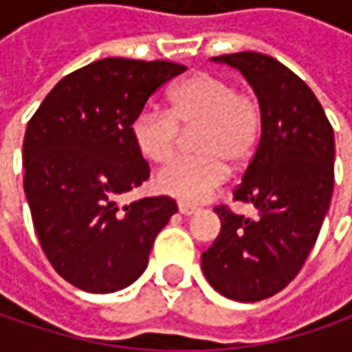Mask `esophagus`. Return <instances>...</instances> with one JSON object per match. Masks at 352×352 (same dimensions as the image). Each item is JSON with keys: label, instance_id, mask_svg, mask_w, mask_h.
Here are the masks:
<instances>
[{"label": "esophagus", "instance_id": "obj_1", "mask_svg": "<svg viewBox=\"0 0 352 352\" xmlns=\"http://www.w3.org/2000/svg\"><path fill=\"white\" fill-rule=\"evenodd\" d=\"M178 211H180L182 215H192V213H196L197 208L196 206H192V204H186V201H178Z\"/></svg>", "mask_w": 352, "mask_h": 352}]
</instances>
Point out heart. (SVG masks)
Returning <instances> with one entry per match:
<instances>
[{
  "instance_id": "b5f03b06",
  "label": "heart",
  "mask_w": 352,
  "mask_h": 352,
  "mask_svg": "<svg viewBox=\"0 0 352 352\" xmlns=\"http://www.w3.org/2000/svg\"><path fill=\"white\" fill-rule=\"evenodd\" d=\"M168 111L142 109L133 119L131 135L137 151L153 162L174 155L180 127L201 125L196 139L197 158H176L158 170L156 188L186 201H199L223 182L227 160L241 166L254 155L263 133L258 100L217 74L190 76L168 96Z\"/></svg>"
}]
</instances>
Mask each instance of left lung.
Masks as SVG:
<instances>
[{
    "label": "left lung",
    "mask_w": 352,
    "mask_h": 352,
    "mask_svg": "<svg viewBox=\"0 0 352 352\" xmlns=\"http://www.w3.org/2000/svg\"><path fill=\"white\" fill-rule=\"evenodd\" d=\"M247 78L263 109V133L236 201L256 219L215 208L221 231L201 254L213 290L235 302H261L284 290L318 241L333 196V127L314 91L261 52L213 56Z\"/></svg>",
    "instance_id": "8db88e82"
}]
</instances>
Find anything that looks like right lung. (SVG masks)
<instances>
[{"label":"right lung","instance_id":"add662e5","mask_svg":"<svg viewBox=\"0 0 352 352\" xmlns=\"http://www.w3.org/2000/svg\"><path fill=\"white\" fill-rule=\"evenodd\" d=\"M176 62L103 58L50 89L23 141L25 196L52 268L89 294L123 290L141 276L156 235L178 211L168 196L119 206L139 188L148 162L131 125L174 76Z\"/></svg>","mask_w":352,"mask_h":352}]
</instances>
